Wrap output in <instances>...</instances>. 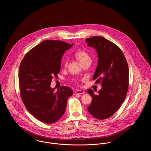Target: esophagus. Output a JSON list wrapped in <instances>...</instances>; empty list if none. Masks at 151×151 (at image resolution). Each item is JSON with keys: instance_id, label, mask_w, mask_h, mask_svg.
<instances>
[{"instance_id": "obj_1", "label": "esophagus", "mask_w": 151, "mask_h": 151, "mask_svg": "<svg viewBox=\"0 0 151 151\" xmlns=\"http://www.w3.org/2000/svg\"><path fill=\"white\" fill-rule=\"evenodd\" d=\"M84 93V92L81 90H77L74 92V95H80Z\"/></svg>"}]
</instances>
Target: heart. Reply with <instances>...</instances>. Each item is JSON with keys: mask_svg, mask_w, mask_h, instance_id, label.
<instances>
[{"mask_svg": "<svg viewBox=\"0 0 151 151\" xmlns=\"http://www.w3.org/2000/svg\"><path fill=\"white\" fill-rule=\"evenodd\" d=\"M75 56L82 64H83L84 63L86 62L88 60H91V58L88 55V53L83 50H79L77 51L75 54ZM67 65V60H65L64 65Z\"/></svg>", "mask_w": 151, "mask_h": 151, "instance_id": "b5f03b06", "label": "heart"}]
</instances>
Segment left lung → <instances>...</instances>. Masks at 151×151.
I'll return each instance as SVG.
<instances>
[{
    "label": "left lung",
    "mask_w": 151,
    "mask_h": 151,
    "mask_svg": "<svg viewBox=\"0 0 151 151\" xmlns=\"http://www.w3.org/2000/svg\"><path fill=\"white\" fill-rule=\"evenodd\" d=\"M86 42L97 52L99 59L93 80L102 86L98 95L87 90L92 98L87 109L96 119L104 120L113 116L124 101L129 85L128 64L120 48L106 38L95 36L86 38Z\"/></svg>",
    "instance_id": "8db88e82"
}]
</instances>
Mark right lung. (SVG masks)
<instances>
[{"mask_svg": "<svg viewBox=\"0 0 151 151\" xmlns=\"http://www.w3.org/2000/svg\"><path fill=\"white\" fill-rule=\"evenodd\" d=\"M73 44L58 40H45L31 49L19 67V83L22 101L36 119L47 124L59 120L64 114L72 89L61 86L57 92L50 86L58 77L65 51Z\"/></svg>", "mask_w": 151, "mask_h": 151, "instance_id": "right-lung-1", "label": "right lung"}]
</instances>
